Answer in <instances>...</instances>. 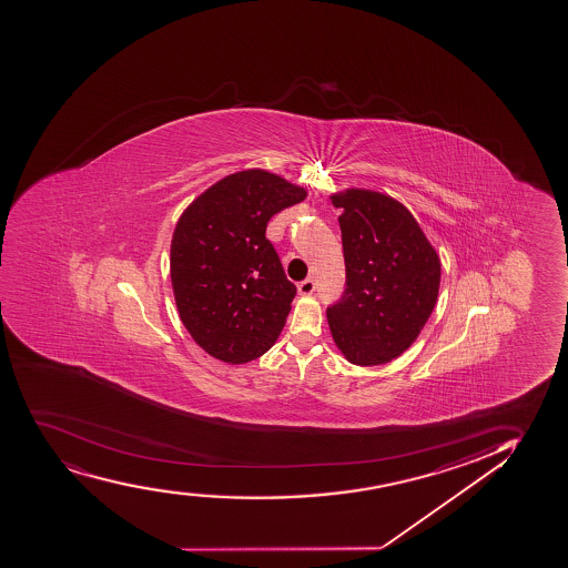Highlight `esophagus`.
I'll return each instance as SVG.
<instances>
[{
  "label": "esophagus",
  "instance_id": "esophagus-1",
  "mask_svg": "<svg viewBox=\"0 0 568 568\" xmlns=\"http://www.w3.org/2000/svg\"><path fill=\"white\" fill-rule=\"evenodd\" d=\"M314 290H316V284H314L313 278H307V281L297 284V292H300L301 295L314 294Z\"/></svg>",
  "mask_w": 568,
  "mask_h": 568
}]
</instances>
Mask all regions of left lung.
<instances>
[{
    "mask_svg": "<svg viewBox=\"0 0 568 568\" xmlns=\"http://www.w3.org/2000/svg\"><path fill=\"white\" fill-rule=\"evenodd\" d=\"M339 215L346 287L327 307L333 341L351 364L381 365L415 343L436 307L442 263L417 220L392 196L346 190Z\"/></svg>",
    "mask_w": 568,
    "mask_h": 568,
    "instance_id": "left-lung-1",
    "label": "left lung"
}]
</instances>
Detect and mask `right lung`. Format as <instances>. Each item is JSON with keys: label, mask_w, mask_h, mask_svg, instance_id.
Listing matches in <instances>:
<instances>
[{"label": "right lung", "mask_w": 568, "mask_h": 568, "mask_svg": "<svg viewBox=\"0 0 568 568\" xmlns=\"http://www.w3.org/2000/svg\"><path fill=\"white\" fill-rule=\"evenodd\" d=\"M305 196L267 170H242L180 215L170 244L172 290L183 326L210 356L246 364L278 339L297 290L265 231L274 214Z\"/></svg>", "instance_id": "add662e5"}]
</instances>
